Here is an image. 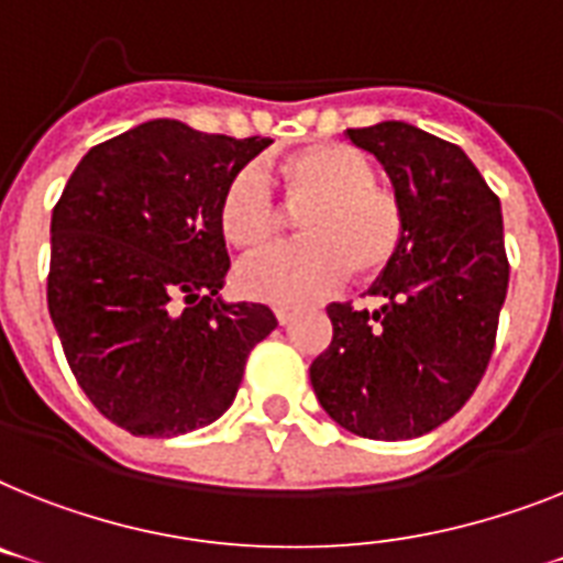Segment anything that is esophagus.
<instances>
[{
  "instance_id": "1",
  "label": "esophagus",
  "mask_w": 563,
  "mask_h": 563,
  "mask_svg": "<svg viewBox=\"0 0 563 563\" xmlns=\"http://www.w3.org/2000/svg\"><path fill=\"white\" fill-rule=\"evenodd\" d=\"M292 316H296V310H292V308H276V319H278V324L292 322Z\"/></svg>"
}]
</instances>
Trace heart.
<instances>
[{"instance_id":"1","label":"heart","mask_w":563,"mask_h":563,"mask_svg":"<svg viewBox=\"0 0 563 563\" xmlns=\"http://www.w3.org/2000/svg\"><path fill=\"white\" fill-rule=\"evenodd\" d=\"M276 184L287 212L299 218V244L239 264L241 296L267 305H301L336 287L347 271L374 278L397 262L406 212L397 192L376 184V166L347 143H308L282 157ZM218 227L232 247L258 253L285 230V212L255 169L239 172L221 192Z\"/></svg>"}]
</instances>
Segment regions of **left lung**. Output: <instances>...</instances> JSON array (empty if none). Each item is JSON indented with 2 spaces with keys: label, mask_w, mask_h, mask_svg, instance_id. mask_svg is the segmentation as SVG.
<instances>
[{
  "label": "left lung",
  "mask_w": 563,
  "mask_h": 563,
  "mask_svg": "<svg viewBox=\"0 0 563 563\" xmlns=\"http://www.w3.org/2000/svg\"><path fill=\"white\" fill-rule=\"evenodd\" d=\"M406 212L376 310L328 305L333 339L310 365L316 399L351 434L411 440L454 417L492 360L509 287L500 198L466 152L402 120L347 129Z\"/></svg>",
  "instance_id": "1"
}]
</instances>
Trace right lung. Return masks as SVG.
<instances>
[{
	"instance_id": "right-lung-1",
	"label": "right lung",
	"mask_w": 563,
	"mask_h": 563,
	"mask_svg": "<svg viewBox=\"0 0 563 563\" xmlns=\"http://www.w3.org/2000/svg\"><path fill=\"white\" fill-rule=\"evenodd\" d=\"M267 137L148 120L88 148L51 216L48 313L86 397L137 438H178L232 406L267 305L218 296L221 192Z\"/></svg>"
}]
</instances>
